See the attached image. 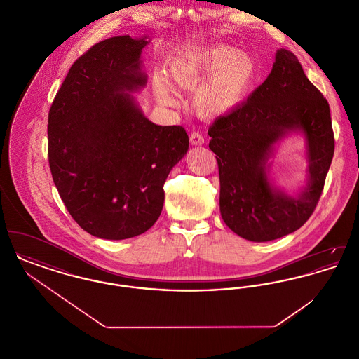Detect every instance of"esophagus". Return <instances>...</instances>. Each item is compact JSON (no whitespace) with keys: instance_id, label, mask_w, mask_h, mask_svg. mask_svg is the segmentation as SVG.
Returning a JSON list of instances; mask_svg holds the SVG:
<instances>
[{"instance_id":"1","label":"esophagus","mask_w":359,"mask_h":359,"mask_svg":"<svg viewBox=\"0 0 359 359\" xmlns=\"http://www.w3.org/2000/svg\"><path fill=\"white\" fill-rule=\"evenodd\" d=\"M189 141H191V145H195V147H201V145L205 144V138L198 132H192L191 133Z\"/></svg>"}]
</instances>
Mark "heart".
<instances>
[{"label":"heart","mask_w":359,"mask_h":359,"mask_svg":"<svg viewBox=\"0 0 359 359\" xmlns=\"http://www.w3.org/2000/svg\"><path fill=\"white\" fill-rule=\"evenodd\" d=\"M257 72L256 59L250 53L227 46L182 51L168 60L172 83L182 90L195 88L194 109L205 118H219L236 110L250 94ZM171 82L161 71L152 75L154 95L165 106L179 103Z\"/></svg>","instance_id":"b5f03b06"}]
</instances>
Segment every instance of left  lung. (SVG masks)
Returning <instances> with one entry per match:
<instances>
[{"mask_svg":"<svg viewBox=\"0 0 359 359\" xmlns=\"http://www.w3.org/2000/svg\"><path fill=\"white\" fill-rule=\"evenodd\" d=\"M293 133L305 137L308 183L290 196L275 186L269 158ZM208 136L219 170V210L231 231L266 242L307 222L322 195L335 144L328 102L292 52L277 50L265 82L246 102L214 121Z\"/></svg>","mask_w":359,"mask_h":359,"instance_id":"1","label":"left lung"}]
</instances>
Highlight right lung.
I'll use <instances>...</instances> for the list:
<instances>
[{"label": "right lung", "mask_w": 359, "mask_h": 359, "mask_svg": "<svg viewBox=\"0 0 359 359\" xmlns=\"http://www.w3.org/2000/svg\"><path fill=\"white\" fill-rule=\"evenodd\" d=\"M148 36L100 41L69 69L48 114L53 183L88 234L126 239L149 230L164 205L167 176L186 156L182 126L148 120L132 95L148 76Z\"/></svg>", "instance_id": "obj_1"}]
</instances>
